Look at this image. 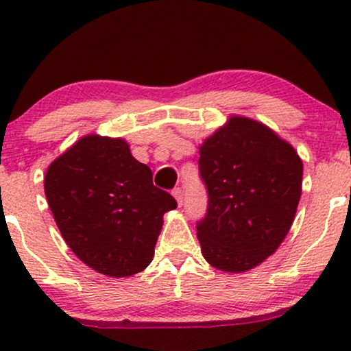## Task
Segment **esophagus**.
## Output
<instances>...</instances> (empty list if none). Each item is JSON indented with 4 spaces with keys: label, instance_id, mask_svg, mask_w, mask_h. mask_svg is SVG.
<instances>
[{
    "label": "esophagus",
    "instance_id": "obj_1",
    "mask_svg": "<svg viewBox=\"0 0 351 351\" xmlns=\"http://www.w3.org/2000/svg\"><path fill=\"white\" fill-rule=\"evenodd\" d=\"M173 196H175V199H176V203H178V206H181V204H183V189L175 188V189H173Z\"/></svg>",
    "mask_w": 351,
    "mask_h": 351
}]
</instances>
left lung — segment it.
<instances>
[{
  "instance_id": "left-lung-1",
  "label": "left lung",
  "mask_w": 351,
  "mask_h": 351,
  "mask_svg": "<svg viewBox=\"0 0 351 351\" xmlns=\"http://www.w3.org/2000/svg\"><path fill=\"white\" fill-rule=\"evenodd\" d=\"M208 189L198 221L204 259L224 272H245L276 252L293 223L304 165L291 143L264 123L231 117L199 147Z\"/></svg>"
}]
</instances>
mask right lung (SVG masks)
Returning a JSON list of instances; mask_svg holds the SVG:
<instances>
[{
  "label": "right lung",
  "instance_id": "obj_1",
  "mask_svg": "<svg viewBox=\"0 0 351 351\" xmlns=\"http://www.w3.org/2000/svg\"><path fill=\"white\" fill-rule=\"evenodd\" d=\"M44 193L72 252L110 277L152 263L163 215L176 208L123 138L99 135L82 136L49 165Z\"/></svg>",
  "mask_w": 351,
  "mask_h": 351
}]
</instances>
